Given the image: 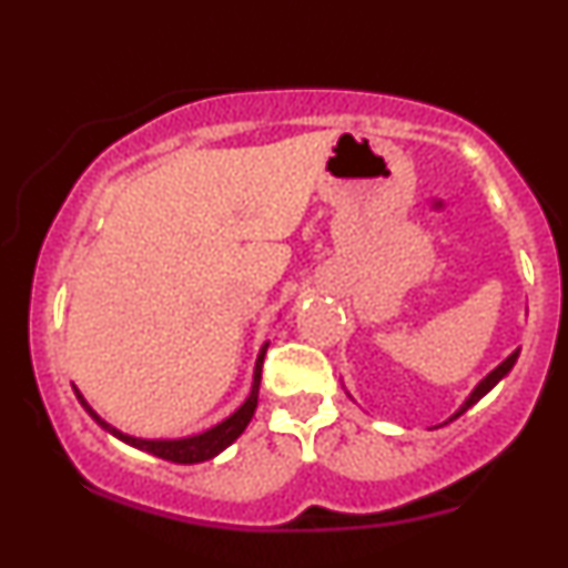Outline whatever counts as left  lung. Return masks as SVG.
<instances>
[{
    "label": "left lung",
    "mask_w": 568,
    "mask_h": 568,
    "mask_svg": "<svg viewBox=\"0 0 568 568\" xmlns=\"http://www.w3.org/2000/svg\"><path fill=\"white\" fill-rule=\"evenodd\" d=\"M518 355H520V349H515V352H513V355H507V357H505V361H501V363H499V366L491 371V374H486V376H484V379H480L478 384H475V389H473V393H470V395H467V400H465V403H462V406H459V410H454V414H452V416H448V422H454V419H456V416H462V414H465V410H467V408H473V406H475V403H478V400H480V397H484V395H488V393H491V389H494V387H497V384H499L501 379H505V376H507V374H510V371H513V366H515V361H518ZM448 422H443V425H448Z\"/></svg>",
    "instance_id": "left-lung-1"
}]
</instances>
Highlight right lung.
Wrapping results in <instances>:
<instances>
[{
  "instance_id": "1",
  "label": "right lung",
  "mask_w": 568,
  "mask_h": 568,
  "mask_svg": "<svg viewBox=\"0 0 568 568\" xmlns=\"http://www.w3.org/2000/svg\"><path fill=\"white\" fill-rule=\"evenodd\" d=\"M266 347H270V344H264L262 352H258V357H256V368H253L251 395L245 397L243 406L234 410V414L226 416L224 422H219L216 427L205 429V433H200V435H189V438H179V440L135 438V435L122 433V429H116V427L109 425L106 419H101V416H98L95 410H93V406H90V403L84 400L80 389L74 387V393H77V400L82 403V408L88 410V414L93 416V419L103 429H106V433H112L114 438H120L122 443H128V446H133V448H141V452H146V454L160 456V459L175 462V465H197V462H205V459H213V456H219L226 446H232V443L245 433L247 422L253 419V410H256V406H258V384H262V366H264Z\"/></svg>"
}]
</instances>
